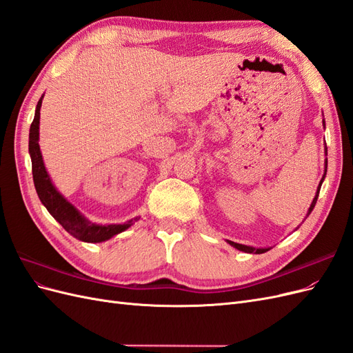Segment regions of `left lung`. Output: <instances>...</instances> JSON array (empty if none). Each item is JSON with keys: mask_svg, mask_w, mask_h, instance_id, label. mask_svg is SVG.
I'll list each match as a JSON object with an SVG mask.
<instances>
[{"mask_svg": "<svg viewBox=\"0 0 353 353\" xmlns=\"http://www.w3.org/2000/svg\"><path fill=\"white\" fill-rule=\"evenodd\" d=\"M323 123L325 125V122L323 121ZM325 154H327V147H325ZM324 166H325V169H324V175H323V178H321V181H319V185H318V188H316V194H315V197H314V200H312V203H311V206H309V209H307V213H306V216H309V213L312 212V209L315 208V203H316V199H318V194H319V190H321V184L324 183V179H325V175H327V159H325V163H324ZM299 228V227H297ZM228 243L232 245V248H236L237 250H241V252H245V253H265V252H268L270 250V248L268 249H262V248H259V249H256V248H252V245H244V244H239V243H234V241H230L228 240Z\"/></svg>", "mask_w": 353, "mask_h": 353, "instance_id": "left-lung-1", "label": "left lung"}]
</instances>
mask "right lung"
<instances>
[{"label": "right lung", "mask_w": 353, "mask_h": 353, "mask_svg": "<svg viewBox=\"0 0 353 353\" xmlns=\"http://www.w3.org/2000/svg\"><path fill=\"white\" fill-rule=\"evenodd\" d=\"M42 99H44V94H42V97L37 104L34 122H32L29 130V154L32 160V175H34V184L38 197L42 205L50 212V215L74 239L85 243L108 241L119 232L130 228L140 218L130 219L125 223H105V225L91 222L54 187L46 169L44 159H42L39 148V112Z\"/></svg>", "instance_id": "add662e5"}]
</instances>
